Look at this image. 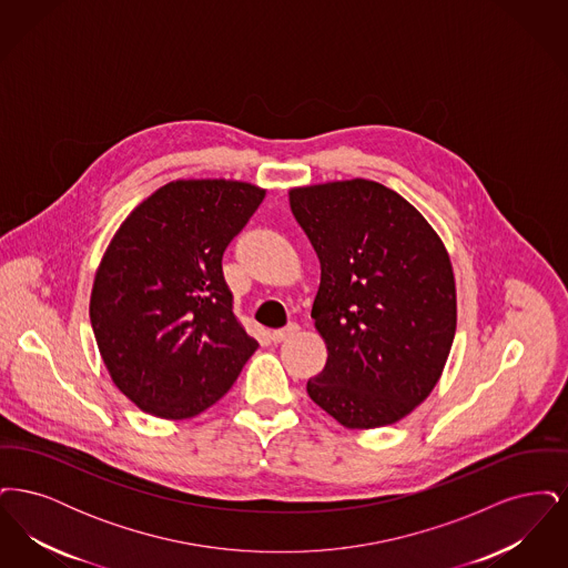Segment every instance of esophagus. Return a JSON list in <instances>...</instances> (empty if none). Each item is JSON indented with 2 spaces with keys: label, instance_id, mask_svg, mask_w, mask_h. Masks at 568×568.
I'll use <instances>...</instances> for the list:
<instances>
[{
  "label": "esophagus",
  "instance_id": "obj_1",
  "mask_svg": "<svg viewBox=\"0 0 568 568\" xmlns=\"http://www.w3.org/2000/svg\"><path fill=\"white\" fill-rule=\"evenodd\" d=\"M297 329H300V327H297L296 324H287L285 327H281V329H274V332L271 334L272 341H274V343H283L285 338L294 336Z\"/></svg>",
  "mask_w": 568,
  "mask_h": 568
}]
</instances>
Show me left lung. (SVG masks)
<instances>
[{"instance_id": "1", "label": "left lung", "mask_w": 568, "mask_h": 568, "mask_svg": "<svg viewBox=\"0 0 568 568\" xmlns=\"http://www.w3.org/2000/svg\"><path fill=\"white\" fill-rule=\"evenodd\" d=\"M322 283L311 317L327 347L306 392L338 424H396L424 403L456 336V281L433 225L403 195L352 179L290 191Z\"/></svg>"}]
</instances>
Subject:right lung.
<instances>
[{"label":"right lung","mask_w":568,"mask_h":568,"mask_svg":"<svg viewBox=\"0 0 568 568\" xmlns=\"http://www.w3.org/2000/svg\"><path fill=\"white\" fill-rule=\"evenodd\" d=\"M264 195L241 181H172L110 241L89 317L114 385L144 413L195 417L260 347L234 315L221 260Z\"/></svg>","instance_id":"1"}]
</instances>
